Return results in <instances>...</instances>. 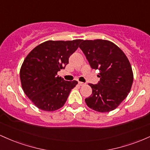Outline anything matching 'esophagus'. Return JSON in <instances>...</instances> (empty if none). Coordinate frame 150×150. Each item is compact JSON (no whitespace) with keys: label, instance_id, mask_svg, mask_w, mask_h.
<instances>
[{"label":"esophagus","instance_id":"34e87169","mask_svg":"<svg viewBox=\"0 0 150 150\" xmlns=\"http://www.w3.org/2000/svg\"><path fill=\"white\" fill-rule=\"evenodd\" d=\"M78 84H79V85H80V86H84V85H85V83H84V82H79Z\"/></svg>","mask_w":150,"mask_h":150}]
</instances>
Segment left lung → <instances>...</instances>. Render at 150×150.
Segmentation results:
<instances>
[{
    "label": "left lung",
    "mask_w": 150,
    "mask_h": 150,
    "mask_svg": "<svg viewBox=\"0 0 150 150\" xmlns=\"http://www.w3.org/2000/svg\"><path fill=\"white\" fill-rule=\"evenodd\" d=\"M92 69L99 70L98 84H89L92 94L85 99L87 106L101 113L109 112L128 96L133 73L128 58L121 49L108 40H82L79 46Z\"/></svg>",
    "instance_id": "1"
}]
</instances>
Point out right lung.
Returning <instances> with one entry per match:
<instances>
[{"instance_id": "obj_1", "label": "right lung", "mask_w": 150, "mask_h": 150, "mask_svg": "<svg viewBox=\"0 0 150 150\" xmlns=\"http://www.w3.org/2000/svg\"><path fill=\"white\" fill-rule=\"evenodd\" d=\"M82 39L46 41L36 46L24 60L20 77L22 89L37 108L53 111L65 104L75 80L65 81L57 75Z\"/></svg>"}]
</instances>
